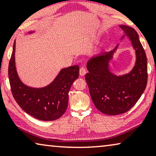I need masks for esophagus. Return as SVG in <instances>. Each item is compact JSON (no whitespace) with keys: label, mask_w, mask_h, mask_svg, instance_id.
<instances>
[{"label":"esophagus","mask_w":156,"mask_h":156,"mask_svg":"<svg viewBox=\"0 0 156 156\" xmlns=\"http://www.w3.org/2000/svg\"><path fill=\"white\" fill-rule=\"evenodd\" d=\"M79 73H80V76H83L85 75V73H86V70H85V68H80V71H79Z\"/></svg>","instance_id":"obj_1"}]
</instances>
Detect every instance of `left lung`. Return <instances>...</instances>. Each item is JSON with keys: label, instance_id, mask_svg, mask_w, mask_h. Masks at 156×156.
Here are the masks:
<instances>
[{"label": "left lung", "instance_id": "left-lung-1", "mask_svg": "<svg viewBox=\"0 0 156 156\" xmlns=\"http://www.w3.org/2000/svg\"><path fill=\"white\" fill-rule=\"evenodd\" d=\"M119 27L124 31L120 42L112 51L92 56L87 62L88 73L85 76L96 108L108 115L129 111L141 98L148 78L146 55L136 31L126 25ZM126 38L133 45L136 61L130 72L118 76L111 72L110 63L120 44Z\"/></svg>", "mask_w": 156, "mask_h": 156}]
</instances>
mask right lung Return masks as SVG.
I'll return each mask as SVG.
<instances>
[{
    "mask_svg": "<svg viewBox=\"0 0 156 156\" xmlns=\"http://www.w3.org/2000/svg\"><path fill=\"white\" fill-rule=\"evenodd\" d=\"M34 32V30L27 34ZM15 54V40L8 66V77L12 95L17 104L28 115L41 121H53L60 118L67 109L71 85L78 78V66L63 68L54 80L44 87H31L25 84L19 77Z\"/></svg>",
    "mask_w": 156,
    "mask_h": 156,
    "instance_id": "obj_1",
    "label": "right lung"
}]
</instances>
